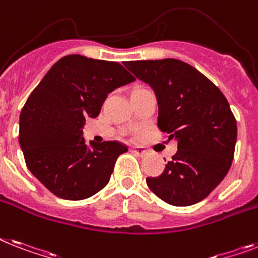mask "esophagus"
<instances>
[{
	"label": "esophagus",
	"instance_id": "esophagus-1",
	"mask_svg": "<svg viewBox=\"0 0 258 258\" xmlns=\"http://www.w3.org/2000/svg\"><path fill=\"white\" fill-rule=\"evenodd\" d=\"M133 154L138 155V156H140V158H143V156H146V155L148 154L147 150H144L143 147H133Z\"/></svg>",
	"mask_w": 258,
	"mask_h": 258
}]
</instances>
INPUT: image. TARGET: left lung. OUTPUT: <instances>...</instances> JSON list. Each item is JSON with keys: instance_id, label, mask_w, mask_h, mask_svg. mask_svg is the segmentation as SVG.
I'll return each instance as SVG.
<instances>
[{"instance_id": "1", "label": "left lung", "mask_w": 258, "mask_h": 258, "mask_svg": "<svg viewBox=\"0 0 258 258\" xmlns=\"http://www.w3.org/2000/svg\"><path fill=\"white\" fill-rule=\"evenodd\" d=\"M154 90L158 125L177 152L147 185L163 202L176 207L196 204L225 177L237 139V124L223 93L183 60H130L123 63Z\"/></svg>"}]
</instances>
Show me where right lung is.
I'll return each instance as SVG.
<instances>
[{
    "instance_id": "add662e5",
    "label": "right lung",
    "mask_w": 258,
    "mask_h": 258,
    "mask_svg": "<svg viewBox=\"0 0 258 258\" xmlns=\"http://www.w3.org/2000/svg\"><path fill=\"white\" fill-rule=\"evenodd\" d=\"M135 81L118 62L71 54L47 71L20 115V146L27 168L50 192L83 200L103 189L128 148L83 138L87 118H96L107 94Z\"/></svg>"
}]
</instances>
